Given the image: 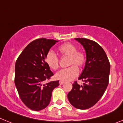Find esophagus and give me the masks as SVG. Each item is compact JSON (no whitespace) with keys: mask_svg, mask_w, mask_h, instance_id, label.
Listing matches in <instances>:
<instances>
[{"mask_svg":"<svg viewBox=\"0 0 123 123\" xmlns=\"http://www.w3.org/2000/svg\"><path fill=\"white\" fill-rule=\"evenodd\" d=\"M60 85H62V84H63L64 83H65V82H64V81H60Z\"/></svg>","mask_w":123,"mask_h":123,"instance_id":"1","label":"esophagus"}]
</instances>
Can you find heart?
Listing matches in <instances>:
<instances>
[{"instance_id":"obj_1","label":"heart","mask_w":123,"mask_h":123,"mask_svg":"<svg viewBox=\"0 0 123 123\" xmlns=\"http://www.w3.org/2000/svg\"><path fill=\"white\" fill-rule=\"evenodd\" d=\"M58 50L63 56H69L68 65H76L82 67L86 62L85 54L81 51H77V47L74 44L67 42L58 47ZM45 62L52 69H58L59 59L55 52L49 50L46 56ZM76 65H72L67 68L62 69L55 74V78L63 81H69L74 79L79 74V69Z\"/></svg>"}]
</instances>
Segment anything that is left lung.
Returning a JSON list of instances; mask_svg holds the SVG:
<instances>
[{
	"mask_svg": "<svg viewBox=\"0 0 123 123\" xmlns=\"http://www.w3.org/2000/svg\"><path fill=\"white\" fill-rule=\"evenodd\" d=\"M75 40L82 45L86 54L85 67L78 78L84 83L80 86L74 82L68 98L74 107L86 110L94 106L105 93L109 81L110 65L105 51L95 41L85 38Z\"/></svg>",
	"mask_w": 123,
	"mask_h": 123,
	"instance_id": "left-lung-1",
	"label": "left lung"
}]
</instances>
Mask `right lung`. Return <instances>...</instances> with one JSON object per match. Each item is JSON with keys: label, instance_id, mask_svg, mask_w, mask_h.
<instances>
[{"label": "right lung", "instance_id": "1", "mask_svg": "<svg viewBox=\"0 0 123 123\" xmlns=\"http://www.w3.org/2000/svg\"><path fill=\"white\" fill-rule=\"evenodd\" d=\"M57 42L44 38L34 40L25 47L15 63V86L22 102L32 110L46 108L52 91L59 86V81L44 84L54 75L45 62V56Z\"/></svg>", "mask_w": 123, "mask_h": 123}]
</instances>
